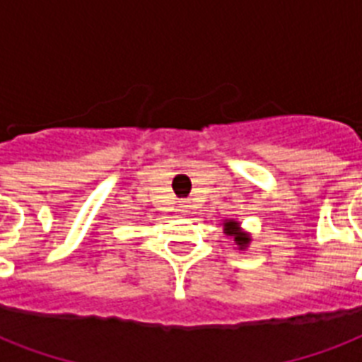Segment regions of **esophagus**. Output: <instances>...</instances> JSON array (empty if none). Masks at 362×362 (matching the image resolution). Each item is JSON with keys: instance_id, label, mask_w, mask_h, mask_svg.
Wrapping results in <instances>:
<instances>
[{"instance_id": "obj_1", "label": "esophagus", "mask_w": 362, "mask_h": 362, "mask_svg": "<svg viewBox=\"0 0 362 362\" xmlns=\"http://www.w3.org/2000/svg\"><path fill=\"white\" fill-rule=\"evenodd\" d=\"M178 210H180V214H186V212H189V204L182 203L180 206H178Z\"/></svg>"}]
</instances>
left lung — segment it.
Segmentation results:
<instances>
[{
  "label": "left lung",
  "instance_id": "1",
  "mask_svg": "<svg viewBox=\"0 0 362 362\" xmlns=\"http://www.w3.org/2000/svg\"><path fill=\"white\" fill-rule=\"evenodd\" d=\"M223 233H226L227 237H231L235 240V246L237 250L244 252L247 246H250V242H252V235L247 231H244L240 227V221L237 220H223Z\"/></svg>",
  "mask_w": 362,
  "mask_h": 362
}]
</instances>
